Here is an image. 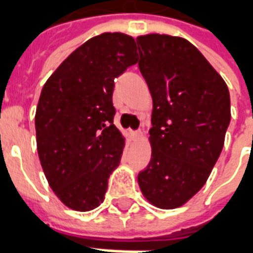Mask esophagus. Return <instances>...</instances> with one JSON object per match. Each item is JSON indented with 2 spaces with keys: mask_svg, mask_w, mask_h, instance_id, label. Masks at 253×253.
<instances>
[{
  "mask_svg": "<svg viewBox=\"0 0 253 253\" xmlns=\"http://www.w3.org/2000/svg\"><path fill=\"white\" fill-rule=\"evenodd\" d=\"M131 137L132 138L142 137V131H141V130H138V131H131Z\"/></svg>",
  "mask_w": 253,
  "mask_h": 253,
  "instance_id": "1",
  "label": "esophagus"
}]
</instances>
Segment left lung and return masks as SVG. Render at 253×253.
<instances>
[{
    "label": "left lung",
    "mask_w": 253,
    "mask_h": 253,
    "mask_svg": "<svg viewBox=\"0 0 253 253\" xmlns=\"http://www.w3.org/2000/svg\"><path fill=\"white\" fill-rule=\"evenodd\" d=\"M139 70L153 99L152 159L139 172L143 196L160 209L183 206L211 173L230 122V96L202 52L179 36L137 38Z\"/></svg>",
    "instance_id": "left-lung-1"
}]
</instances>
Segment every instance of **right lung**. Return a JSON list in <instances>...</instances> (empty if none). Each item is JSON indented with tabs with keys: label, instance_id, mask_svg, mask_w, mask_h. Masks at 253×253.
<instances>
[{
	"label": "right lung",
	"instance_id": "add662e5",
	"mask_svg": "<svg viewBox=\"0 0 253 253\" xmlns=\"http://www.w3.org/2000/svg\"><path fill=\"white\" fill-rule=\"evenodd\" d=\"M137 55L131 36L105 32L74 50L42 89L38 154L48 184L69 209L89 211L104 201L125 148L114 125L115 78Z\"/></svg>",
	"mask_w": 253,
	"mask_h": 253
}]
</instances>
